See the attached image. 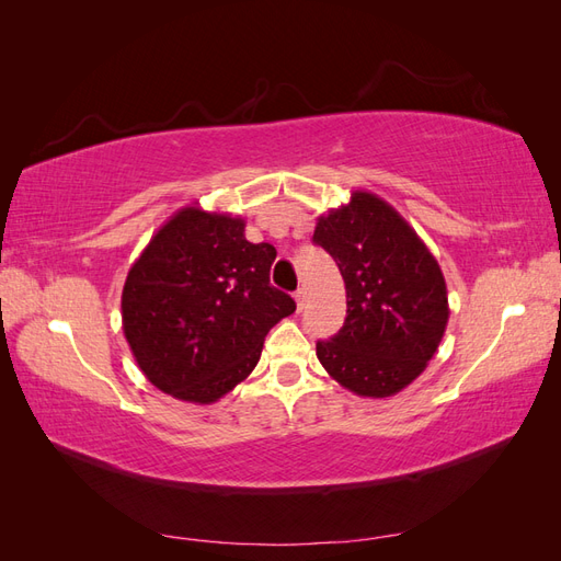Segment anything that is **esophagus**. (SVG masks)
I'll list each match as a JSON object with an SVG mask.
<instances>
[{"label": "esophagus", "instance_id": "esophagus-1", "mask_svg": "<svg viewBox=\"0 0 561 561\" xmlns=\"http://www.w3.org/2000/svg\"><path fill=\"white\" fill-rule=\"evenodd\" d=\"M295 301H297V309L301 311V309H304V301H307V293H304L301 287H299V290L295 293Z\"/></svg>", "mask_w": 561, "mask_h": 561}]
</instances>
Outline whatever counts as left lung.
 <instances>
[{
	"label": "left lung",
	"mask_w": 561,
	"mask_h": 561,
	"mask_svg": "<svg viewBox=\"0 0 561 561\" xmlns=\"http://www.w3.org/2000/svg\"><path fill=\"white\" fill-rule=\"evenodd\" d=\"M313 243L332 254L346 283L344 328L316 344L320 365L355 396L400 393L445 336L443 268L404 217L369 192L320 215Z\"/></svg>",
	"instance_id": "8db88e82"
}]
</instances>
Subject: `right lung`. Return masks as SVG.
<instances>
[{"mask_svg": "<svg viewBox=\"0 0 561 561\" xmlns=\"http://www.w3.org/2000/svg\"><path fill=\"white\" fill-rule=\"evenodd\" d=\"M274 260V245L245 239V219L178 210L124 283V334L142 375L194 404H213L241 383L268 330L297 309L268 283Z\"/></svg>", "mask_w": 561, "mask_h": 561, "instance_id": "right-lung-1", "label": "right lung"}]
</instances>
